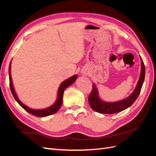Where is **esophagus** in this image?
Listing matches in <instances>:
<instances>
[{"label":"esophagus","instance_id":"1","mask_svg":"<svg viewBox=\"0 0 156 156\" xmlns=\"http://www.w3.org/2000/svg\"><path fill=\"white\" fill-rule=\"evenodd\" d=\"M82 74L83 75H87V73H86V72H82Z\"/></svg>","mask_w":156,"mask_h":156}]
</instances>
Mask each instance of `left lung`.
I'll return each instance as SVG.
<instances>
[{
  "label": "left lung",
  "instance_id": "8db88e82",
  "mask_svg": "<svg viewBox=\"0 0 156 156\" xmlns=\"http://www.w3.org/2000/svg\"><path fill=\"white\" fill-rule=\"evenodd\" d=\"M140 61L141 71L138 83L131 95L123 100L115 102H107L103 101L99 96L98 90L96 84L93 83L92 90L88 97V103L90 106L94 111L102 113V114H114V113L120 112L126 109L133 104L139 95L144 81L145 67L143 60L141 57Z\"/></svg>",
  "mask_w": 156,
  "mask_h": 156
}]
</instances>
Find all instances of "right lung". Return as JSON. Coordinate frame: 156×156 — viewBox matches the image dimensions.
<instances>
[{"mask_svg":"<svg viewBox=\"0 0 156 156\" xmlns=\"http://www.w3.org/2000/svg\"><path fill=\"white\" fill-rule=\"evenodd\" d=\"M9 78H10V86L12 93L13 96L15 98L16 101L20 104L21 107H22L25 111H27L28 112L30 113L32 115H34L38 117H45L48 116L49 115H51L53 114H55L56 112H57L62 105V99H63V94L64 92L66 89L71 84H72L75 80L77 78V75H74L73 76L69 77V79L65 80L62 83L60 84V85L58 90V93H57V98H56V101L53 103V105H51L49 107H47L45 108H43V109H33L29 107H27L19 100V98L17 96V94L15 91V89H14L13 83H12V79L11 77V62L10 64V66H9Z\"/></svg>","mask_w":156,"mask_h":156,"instance_id":"add662e5","label":"right lung"}]
</instances>
